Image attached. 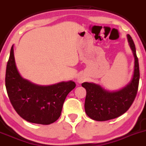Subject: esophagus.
I'll return each instance as SVG.
<instances>
[{"label": "esophagus", "instance_id": "34e87169", "mask_svg": "<svg viewBox=\"0 0 146 146\" xmlns=\"http://www.w3.org/2000/svg\"><path fill=\"white\" fill-rule=\"evenodd\" d=\"M83 81H84V78L83 77H80L78 78V83H82Z\"/></svg>", "mask_w": 146, "mask_h": 146}]
</instances>
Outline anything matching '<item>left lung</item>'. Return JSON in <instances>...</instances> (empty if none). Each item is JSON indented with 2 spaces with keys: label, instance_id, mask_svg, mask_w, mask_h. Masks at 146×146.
Returning <instances> with one entry per match:
<instances>
[{
  "label": "left lung",
  "instance_id": "1",
  "mask_svg": "<svg viewBox=\"0 0 146 146\" xmlns=\"http://www.w3.org/2000/svg\"><path fill=\"white\" fill-rule=\"evenodd\" d=\"M127 39L135 58L134 73L128 85L118 92H110L93 83L82 84L86 90L84 104L86 113L94 120L107 121L118 117L129 110L135 99L140 79L138 58L130 35H127Z\"/></svg>",
  "mask_w": 146,
  "mask_h": 146
}]
</instances>
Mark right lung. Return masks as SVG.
<instances>
[{
  "instance_id": "obj_1",
  "label": "right lung",
  "mask_w": 146,
  "mask_h": 146,
  "mask_svg": "<svg viewBox=\"0 0 146 146\" xmlns=\"http://www.w3.org/2000/svg\"><path fill=\"white\" fill-rule=\"evenodd\" d=\"M5 81L8 96L18 114L28 122L41 125H50L60 117L67 95L76 87L71 81L42 86L24 79L16 68L13 46Z\"/></svg>"
}]
</instances>
